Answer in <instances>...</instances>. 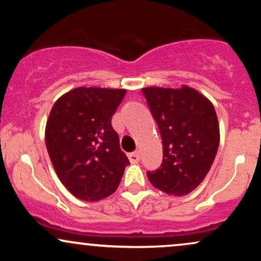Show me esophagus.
Listing matches in <instances>:
<instances>
[{
	"label": "esophagus",
	"mask_w": 261,
	"mask_h": 261,
	"mask_svg": "<svg viewBox=\"0 0 261 261\" xmlns=\"http://www.w3.org/2000/svg\"><path fill=\"white\" fill-rule=\"evenodd\" d=\"M127 157H128V161H130L131 163H137V162H140V160H141L140 154L137 153V152H133V153H128Z\"/></svg>",
	"instance_id": "34e87169"
}]
</instances>
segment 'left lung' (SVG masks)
Returning a JSON list of instances; mask_svg holds the SVG:
<instances>
[{
	"mask_svg": "<svg viewBox=\"0 0 261 261\" xmlns=\"http://www.w3.org/2000/svg\"><path fill=\"white\" fill-rule=\"evenodd\" d=\"M163 141L160 169L147 172L154 188L170 196H184L207 175L220 143L216 110L193 87L142 88Z\"/></svg>",
	"mask_w": 261,
	"mask_h": 261,
	"instance_id": "8db88e82",
	"label": "left lung"
}]
</instances>
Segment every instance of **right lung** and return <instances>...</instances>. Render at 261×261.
<instances>
[{"label": "right lung", "instance_id": "right-lung-1", "mask_svg": "<svg viewBox=\"0 0 261 261\" xmlns=\"http://www.w3.org/2000/svg\"><path fill=\"white\" fill-rule=\"evenodd\" d=\"M126 89L77 87L55 101L45 143L56 174L83 201L112 195L130 164L120 149L112 118Z\"/></svg>", "mask_w": 261, "mask_h": 261}]
</instances>
